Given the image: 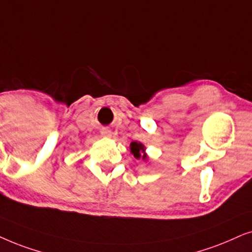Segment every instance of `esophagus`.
Returning a JSON list of instances; mask_svg holds the SVG:
<instances>
[{"mask_svg":"<svg viewBox=\"0 0 252 252\" xmlns=\"http://www.w3.org/2000/svg\"><path fill=\"white\" fill-rule=\"evenodd\" d=\"M101 136L106 137V138H109V137H112V131H110L109 129L103 128V129H101Z\"/></svg>","mask_w":252,"mask_h":252,"instance_id":"1","label":"esophagus"}]
</instances>
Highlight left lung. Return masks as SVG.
I'll return each mask as SVG.
<instances>
[{"instance_id": "8db88e82", "label": "left lung", "mask_w": 252, "mask_h": 252, "mask_svg": "<svg viewBox=\"0 0 252 252\" xmlns=\"http://www.w3.org/2000/svg\"><path fill=\"white\" fill-rule=\"evenodd\" d=\"M130 152L133 154V157H135L136 159H140V158H142L143 160L147 159V156L145 153V146H144L142 143L132 142L130 144Z\"/></svg>"}]
</instances>
